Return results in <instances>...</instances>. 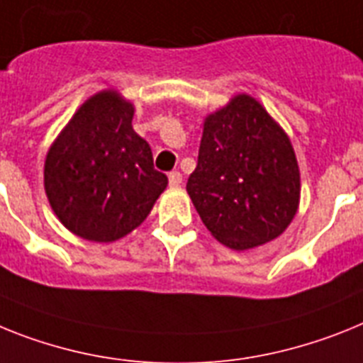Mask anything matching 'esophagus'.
<instances>
[{
    "instance_id": "34e87169",
    "label": "esophagus",
    "mask_w": 363,
    "mask_h": 363,
    "mask_svg": "<svg viewBox=\"0 0 363 363\" xmlns=\"http://www.w3.org/2000/svg\"><path fill=\"white\" fill-rule=\"evenodd\" d=\"M167 179H169V186H172V188L181 186L182 175L179 172H172V173H169V175H167Z\"/></svg>"
}]
</instances>
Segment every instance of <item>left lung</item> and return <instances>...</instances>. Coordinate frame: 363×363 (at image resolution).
I'll return each mask as SVG.
<instances>
[{"mask_svg": "<svg viewBox=\"0 0 363 363\" xmlns=\"http://www.w3.org/2000/svg\"><path fill=\"white\" fill-rule=\"evenodd\" d=\"M188 196L219 243L247 251L279 238L301 201V173L286 130L249 94L203 123Z\"/></svg>", "mask_w": 363, "mask_h": 363, "instance_id": "obj_1", "label": "left lung"}]
</instances>
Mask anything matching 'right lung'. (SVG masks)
I'll use <instances>...</instances> for the list:
<instances>
[{
  "mask_svg": "<svg viewBox=\"0 0 363 363\" xmlns=\"http://www.w3.org/2000/svg\"><path fill=\"white\" fill-rule=\"evenodd\" d=\"M135 105L101 90L79 106L51 144L44 188L55 216L79 238L111 243L144 223L167 186L133 129Z\"/></svg>",
  "mask_w": 363,
  "mask_h": 363,
  "instance_id": "right-lung-1",
  "label": "right lung"
}]
</instances>
